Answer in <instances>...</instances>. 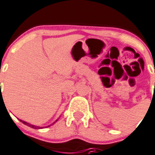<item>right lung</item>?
Returning a JSON list of instances; mask_svg holds the SVG:
<instances>
[{
	"label": "right lung",
	"mask_w": 155,
	"mask_h": 155,
	"mask_svg": "<svg viewBox=\"0 0 155 155\" xmlns=\"http://www.w3.org/2000/svg\"><path fill=\"white\" fill-rule=\"evenodd\" d=\"M20 121H21V122H22V124H24L28 125V126H29V127H32V128H36V129H38V128H42V127H38V126H35V125L30 124H28V123L25 122V121H22V120H20ZM57 121H58V120H57L56 121H55V122H54V123H56ZM49 126H50V125H49L48 127H49Z\"/></svg>",
	"instance_id": "add662e5"
}]
</instances>
